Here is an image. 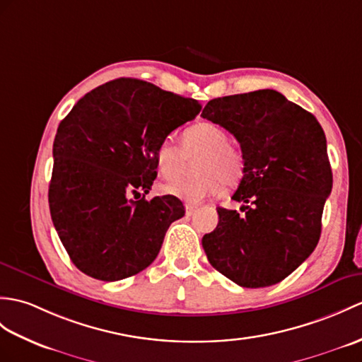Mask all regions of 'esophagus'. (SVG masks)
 Listing matches in <instances>:
<instances>
[{
  "label": "esophagus",
  "instance_id": "esophagus-1",
  "mask_svg": "<svg viewBox=\"0 0 362 362\" xmlns=\"http://www.w3.org/2000/svg\"><path fill=\"white\" fill-rule=\"evenodd\" d=\"M185 211H187V216H192L196 213V206L194 205H185Z\"/></svg>",
  "mask_w": 362,
  "mask_h": 362
}]
</instances>
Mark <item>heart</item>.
Listing matches in <instances>:
<instances>
[{
    "label": "heart",
    "mask_w": 362,
    "mask_h": 362,
    "mask_svg": "<svg viewBox=\"0 0 362 362\" xmlns=\"http://www.w3.org/2000/svg\"><path fill=\"white\" fill-rule=\"evenodd\" d=\"M182 147L170 139L158 143L156 166L165 179H175L185 171L188 158L199 156L196 173L191 179H177L165 183V194L196 205L202 200L219 194L223 187L238 185L245 173V160L240 151L230 145V136L219 124L199 122L182 134Z\"/></svg>",
    "instance_id": "b5f03b06"
}]
</instances>
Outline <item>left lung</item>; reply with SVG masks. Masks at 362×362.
<instances>
[{
    "label": "left lung",
    "instance_id": "obj_1",
    "mask_svg": "<svg viewBox=\"0 0 362 362\" xmlns=\"http://www.w3.org/2000/svg\"><path fill=\"white\" fill-rule=\"evenodd\" d=\"M204 119L240 143L245 173L219 223L202 239L217 272L240 287H270L313 253L333 175L316 117L281 92L260 89L208 102Z\"/></svg>",
    "mask_w": 362,
    "mask_h": 362
}]
</instances>
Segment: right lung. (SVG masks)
<instances>
[{"instance_id":"1","label":"right lung","mask_w":362,"mask_h":362,"mask_svg":"<svg viewBox=\"0 0 362 362\" xmlns=\"http://www.w3.org/2000/svg\"><path fill=\"white\" fill-rule=\"evenodd\" d=\"M200 109L153 83L117 78L66 115L54 141L49 208L80 272L111 282L154 262L170 225L185 214L174 196L145 199L157 177L156 149Z\"/></svg>"}]
</instances>
